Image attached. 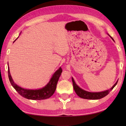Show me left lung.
Listing matches in <instances>:
<instances>
[{"label":"left lung","instance_id":"8db88e82","mask_svg":"<svg viewBox=\"0 0 126 126\" xmlns=\"http://www.w3.org/2000/svg\"><path fill=\"white\" fill-rule=\"evenodd\" d=\"M110 37L114 41L113 38H112L111 37ZM72 81H73L74 90L76 93V94L79 96L80 97L84 98V99H89V100H98V99H100L105 97V96L107 95L108 94L110 93V91L113 89L114 87L117 84V82H118V81H117L110 89L104 91V92H102L92 93V92H87V91L83 90L82 89H81V88H80L78 85L76 84V83L75 82L74 79L73 77H72Z\"/></svg>","mask_w":126,"mask_h":126}]
</instances>
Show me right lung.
<instances>
[{"label": "right lung", "instance_id": "right-lung-1", "mask_svg": "<svg viewBox=\"0 0 126 126\" xmlns=\"http://www.w3.org/2000/svg\"><path fill=\"white\" fill-rule=\"evenodd\" d=\"M8 65H9V63H8ZM62 72V69L60 67L53 75L50 81L46 86H45L42 89L38 90H29L24 89V88L19 87L18 85L15 83L10 75L9 67L8 68L9 79L12 87L15 88L19 94L22 96L23 97L27 99L33 100H44V99L49 98L53 94L56 89L57 82Z\"/></svg>", "mask_w": 126, "mask_h": 126}]
</instances>
